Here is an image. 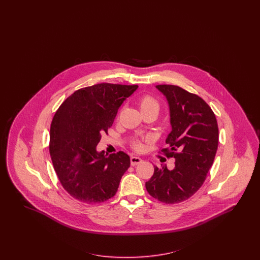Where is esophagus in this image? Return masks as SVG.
Returning <instances> with one entry per match:
<instances>
[{
	"instance_id": "1",
	"label": "esophagus",
	"mask_w": 260,
	"mask_h": 260,
	"mask_svg": "<svg viewBox=\"0 0 260 260\" xmlns=\"http://www.w3.org/2000/svg\"><path fill=\"white\" fill-rule=\"evenodd\" d=\"M142 161H143V160H142L141 158L137 157V156L131 157V164H132V166L138 165V164L141 163Z\"/></svg>"
}]
</instances>
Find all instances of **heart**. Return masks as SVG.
I'll return each instance as SVG.
<instances>
[{"label":"heart","mask_w":260,"mask_h":260,"mask_svg":"<svg viewBox=\"0 0 260 260\" xmlns=\"http://www.w3.org/2000/svg\"><path fill=\"white\" fill-rule=\"evenodd\" d=\"M137 104H138L139 109L141 110L142 114H145V113L150 112V111L158 112V110H159V103L157 102V100L149 94L142 95L141 97L138 99ZM132 147L135 150H141L143 149L142 140L138 138H135L132 142Z\"/></svg>","instance_id":"heart-1"}]
</instances>
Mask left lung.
<instances>
[{"instance_id":"8db88e82","label":"left lung","mask_w":260,"mask_h":260,"mask_svg":"<svg viewBox=\"0 0 260 260\" xmlns=\"http://www.w3.org/2000/svg\"><path fill=\"white\" fill-rule=\"evenodd\" d=\"M156 87L169 103L173 128L166 139L168 148L161 151L175 162L173 171L154 166L146 189L158 201L175 204L203 185L218 147V126L213 110L198 95L173 85Z\"/></svg>"}]
</instances>
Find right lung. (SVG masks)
<instances>
[{"instance_id":"right-lung-1","label":"right lung","mask_w":260,"mask_h":260,"mask_svg":"<svg viewBox=\"0 0 260 260\" xmlns=\"http://www.w3.org/2000/svg\"><path fill=\"white\" fill-rule=\"evenodd\" d=\"M102 83L83 87L68 97L50 125L49 153L63 189L86 204L102 203L114 197L131 165L124 151L98 152L96 146L108 134L120 106L137 89Z\"/></svg>"}]
</instances>
